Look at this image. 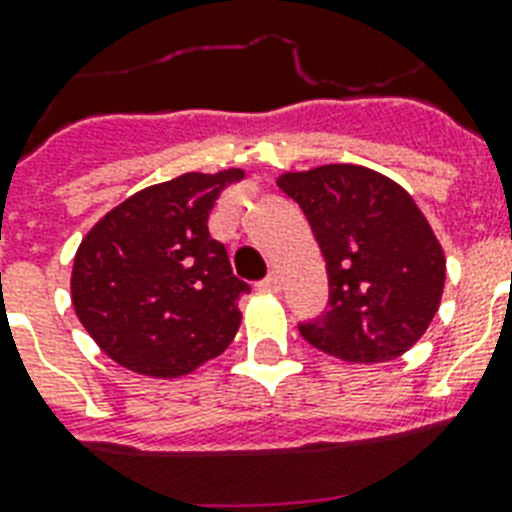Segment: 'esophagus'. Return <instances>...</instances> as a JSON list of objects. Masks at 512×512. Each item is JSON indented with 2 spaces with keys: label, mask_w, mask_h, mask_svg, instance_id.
<instances>
[{
  "label": "esophagus",
  "mask_w": 512,
  "mask_h": 512,
  "mask_svg": "<svg viewBox=\"0 0 512 512\" xmlns=\"http://www.w3.org/2000/svg\"><path fill=\"white\" fill-rule=\"evenodd\" d=\"M257 289H263V292H281V276L279 273H268V276L257 284Z\"/></svg>",
  "instance_id": "esophagus-1"
}]
</instances>
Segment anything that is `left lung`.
I'll use <instances>...</instances> for the list:
<instances>
[{
  "label": "left lung",
  "mask_w": 512,
  "mask_h": 512,
  "mask_svg": "<svg viewBox=\"0 0 512 512\" xmlns=\"http://www.w3.org/2000/svg\"><path fill=\"white\" fill-rule=\"evenodd\" d=\"M279 188L300 204L327 260L329 308L300 335L353 364L406 353L436 316L446 279L444 249L412 196L358 164L287 172Z\"/></svg>",
  "instance_id": "obj_1"
}]
</instances>
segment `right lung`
I'll use <instances>...</instances> for the list:
<instances>
[{
	"label": "right lung",
	"instance_id": "right-lung-1",
	"mask_svg": "<svg viewBox=\"0 0 512 512\" xmlns=\"http://www.w3.org/2000/svg\"><path fill=\"white\" fill-rule=\"evenodd\" d=\"M241 170L185 172L124 199L82 239L71 300L82 327L124 369L172 380L220 356L239 332L236 279L207 220Z\"/></svg>",
	"mask_w": 512,
	"mask_h": 512
}]
</instances>
